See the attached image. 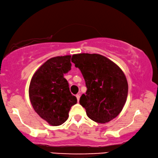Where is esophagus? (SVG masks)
I'll list each match as a JSON object with an SVG mask.
<instances>
[{
    "label": "esophagus",
    "mask_w": 158,
    "mask_h": 158,
    "mask_svg": "<svg viewBox=\"0 0 158 158\" xmlns=\"http://www.w3.org/2000/svg\"><path fill=\"white\" fill-rule=\"evenodd\" d=\"M76 97H77V101L79 102V98H80V94H77V95H76Z\"/></svg>",
    "instance_id": "esophagus-1"
}]
</instances>
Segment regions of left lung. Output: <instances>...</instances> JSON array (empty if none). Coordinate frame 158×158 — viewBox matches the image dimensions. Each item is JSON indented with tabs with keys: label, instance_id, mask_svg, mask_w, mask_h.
<instances>
[{
	"label": "left lung",
	"instance_id": "obj_1",
	"mask_svg": "<svg viewBox=\"0 0 158 158\" xmlns=\"http://www.w3.org/2000/svg\"><path fill=\"white\" fill-rule=\"evenodd\" d=\"M72 62L80 69L87 91L79 103L90 119L106 123L116 117L124 106L128 84L122 69L110 60L99 54L73 55Z\"/></svg>",
	"mask_w": 158,
	"mask_h": 158
}]
</instances>
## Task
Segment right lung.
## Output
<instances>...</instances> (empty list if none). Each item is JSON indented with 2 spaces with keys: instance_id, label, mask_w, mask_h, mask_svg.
Segmentation results:
<instances>
[{
  "instance_id": "obj_1",
  "label": "right lung",
  "mask_w": 158,
  "mask_h": 158,
  "mask_svg": "<svg viewBox=\"0 0 158 158\" xmlns=\"http://www.w3.org/2000/svg\"><path fill=\"white\" fill-rule=\"evenodd\" d=\"M71 56L48 60L32 77L29 85L30 101L34 110L52 126H59L68 118L69 112L77 99L69 91L64 78L71 69Z\"/></svg>"
}]
</instances>
